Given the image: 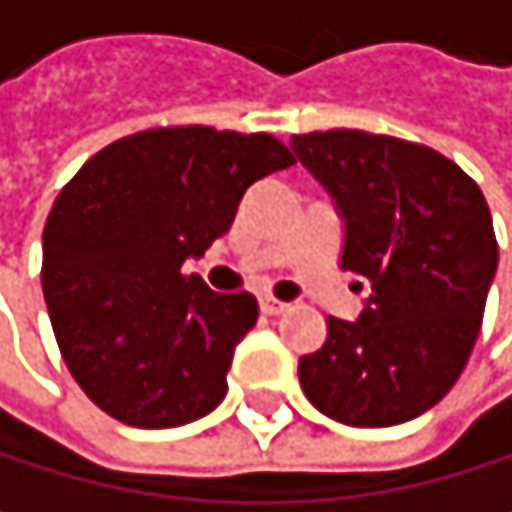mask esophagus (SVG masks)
<instances>
[{
  "label": "esophagus",
  "instance_id": "1",
  "mask_svg": "<svg viewBox=\"0 0 512 512\" xmlns=\"http://www.w3.org/2000/svg\"><path fill=\"white\" fill-rule=\"evenodd\" d=\"M287 308H290L287 302H278V299H272V296H263V299H260V311H263V314H269V317L284 314Z\"/></svg>",
  "mask_w": 512,
  "mask_h": 512
}]
</instances>
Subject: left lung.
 I'll return each mask as SVG.
<instances>
[{"label": "left lung", "instance_id": "obj_1", "mask_svg": "<svg viewBox=\"0 0 512 512\" xmlns=\"http://www.w3.org/2000/svg\"><path fill=\"white\" fill-rule=\"evenodd\" d=\"M344 219L341 269L367 287L358 320L329 317L299 358L305 397L347 427L433 409L474 350L498 243L480 186L448 156L361 130L290 142Z\"/></svg>", "mask_w": 512, "mask_h": 512}]
</instances>
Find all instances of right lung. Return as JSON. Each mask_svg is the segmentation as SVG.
Wrapping results in <instances>:
<instances>
[{"instance_id": "right-lung-1", "label": "right lung", "mask_w": 512, "mask_h": 512, "mask_svg": "<svg viewBox=\"0 0 512 512\" xmlns=\"http://www.w3.org/2000/svg\"><path fill=\"white\" fill-rule=\"evenodd\" d=\"M266 133L162 127L112 142L61 189L44 228V299L79 388L112 418L165 430L213 412L252 293L183 275L231 231L246 189L290 168Z\"/></svg>"}]
</instances>
